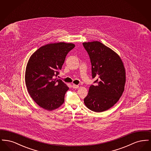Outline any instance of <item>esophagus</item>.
<instances>
[{"mask_svg": "<svg viewBox=\"0 0 151 151\" xmlns=\"http://www.w3.org/2000/svg\"><path fill=\"white\" fill-rule=\"evenodd\" d=\"M72 87H73V88H74V89H78V88H79V86H78V85L73 84V85H72Z\"/></svg>", "mask_w": 151, "mask_h": 151, "instance_id": "1", "label": "esophagus"}]
</instances>
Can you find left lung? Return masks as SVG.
Listing matches in <instances>:
<instances>
[{
    "mask_svg": "<svg viewBox=\"0 0 151 151\" xmlns=\"http://www.w3.org/2000/svg\"><path fill=\"white\" fill-rule=\"evenodd\" d=\"M92 65L96 86L89 87L84 99L87 108L102 112L113 106L124 89L126 71L121 58L115 51L99 41L84 42Z\"/></svg>",
    "mask_w": 151,
    "mask_h": 151,
    "instance_id": "obj_1",
    "label": "left lung"
}]
</instances>
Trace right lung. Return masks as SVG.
<instances>
[{
    "label": "right lung",
    "instance_id": "add662e5",
    "mask_svg": "<svg viewBox=\"0 0 151 151\" xmlns=\"http://www.w3.org/2000/svg\"><path fill=\"white\" fill-rule=\"evenodd\" d=\"M73 43H49L40 47L29 58L26 67L25 81L28 92L36 104L51 111L65 102L69 88L57 76L67 54L74 48Z\"/></svg>",
    "mask_w": 151,
    "mask_h": 151
}]
</instances>
